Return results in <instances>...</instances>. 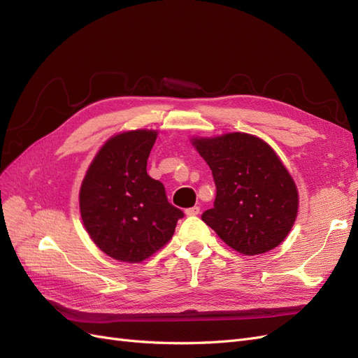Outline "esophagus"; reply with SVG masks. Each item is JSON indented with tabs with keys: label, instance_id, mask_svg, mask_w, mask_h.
<instances>
[{
	"label": "esophagus",
	"instance_id": "34e87169",
	"mask_svg": "<svg viewBox=\"0 0 358 358\" xmlns=\"http://www.w3.org/2000/svg\"><path fill=\"white\" fill-rule=\"evenodd\" d=\"M185 213H187V216H196V215L200 213V208H199V206H194V208L187 209Z\"/></svg>",
	"mask_w": 358,
	"mask_h": 358
}]
</instances>
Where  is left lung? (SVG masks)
<instances>
[{"label":"left lung","mask_w":358,"mask_h":358,"mask_svg":"<svg viewBox=\"0 0 358 358\" xmlns=\"http://www.w3.org/2000/svg\"><path fill=\"white\" fill-rule=\"evenodd\" d=\"M191 142L210 167L216 187L213 208L201 220L245 255L282 243L296 221L299 194L275 150L246 133Z\"/></svg>","instance_id":"1"}]
</instances>
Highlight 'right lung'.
Instances as JSON below:
<instances>
[{"mask_svg": "<svg viewBox=\"0 0 358 358\" xmlns=\"http://www.w3.org/2000/svg\"><path fill=\"white\" fill-rule=\"evenodd\" d=\"M157 140L152 129L109 138L95 155L80 187L86 231L104 254L140 263L164 246L183 212L170 204L164 185L148 175Z\"/></svg>", "mask_w": 358, "mask_h": 358, "instance_id": "obj_1", "label": "right lung"}]
</instances>
